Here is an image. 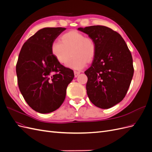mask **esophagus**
I'll list each match as a JSON object with an SVG mask.
<instances>
[{
	"label": "esophagus",
	"instance_id": "obj_1",
	"mask_svg": "<svg viewBox=\"0 0 152 152\" xmlns=\"http://www.w3.org/2000/svg\"><path fill=\"white\" fill-rule=\"evenodd\" d=\"M80 72H77V71H74V75H75V77H77L78 75H79L80 74Z\"/></svg>",
	"mask_w": 152,
	"mask_h": 152
}]
</instances>
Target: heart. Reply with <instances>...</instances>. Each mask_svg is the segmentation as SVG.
I'll return each instance as SVG.
<instances>
[{
	"instance_id": "1",
	"label": "heart",
	"mask_w": 152,
	"mask_h": 152,
	"mask_svg": "<svg viewBox=\"0 0 152 152\" xmlns=\"http://www.w3.org/2000/svg\"><path fill=\"white\" fill-rule=\"evenodd\" d=\"M51 52L55 59L61 64L67 63V66L75 70L83 68L87 63H91L96 53V44L93 39L86 37L76 30L69 31L60 38V42H54Z\"/></svg>"
}]
</instances>
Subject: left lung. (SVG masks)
Masks as SVG:
<instances>
[{"mask_svg":"<svg viewBox=\"0 0 152 152\" xmlns=\"http://www.w3.org/2000/svg\"><path fill=\"white\" fill-rule=\"evenodd\" d=\"M78 30L93 39L96 53L87 77L86 90L96 107L108 109L125 97L134 74L132 58L125 41L117 31L101 25Z\"/></svg>","mask_w":152,"mask_h":152,"instance_id":"left-lung-1","label":"left lung"}]
</instances>
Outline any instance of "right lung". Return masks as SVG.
<instances>
[{"mask_svg": "<svg viewBox=\"0 0 152 152\" xmlns=\"http://www.w3.org/2000/svg\"><path fill=\"white\" fill-rule=\"evenodd\" d=\"M65 28H44L23 45L16 71L21 94L30 107L40 113L55 111L65 99L66 88L74 77L71 69L52 54L54 40Z\"/></svg>", "mask_w": 152, "mask_h": 152, "instance_id": "1", "label": "right lung"}]
</instances>
